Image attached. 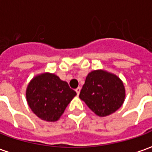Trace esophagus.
<instances>
[{"label": "esophagus", "instance_id": "34e87169", "mask_svg": "<svg viewBox=\"0 0 152 152\" xmlns=\"http://www.w3.org/2000/svg\"><path fill=\"white\" fill-rule=\"evenodd\" d=\"M76 94H77V95H79L80 92V87H78V88H76Z\"/></svg>", "mask_w": 152, "mask_h": 152}]
</instances>
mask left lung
Listing matches in <instances>:
<instances>
[{"label": "left lung", "mask_w": 152, "mask_h": 152, "mask_svg": "<svg viewBox=\"0 0 152 152\" xmlns=\"http://www.w3.org/2000/svg\"><path fill=\"white\" fill-rule=\"evenodd\" d=\"M79 97L97 115L102 117L122 106L125 89L117 76L104 70H95L86 76Z\"/></svg>", "instance_id": "left-lung-1"}]
</instances>
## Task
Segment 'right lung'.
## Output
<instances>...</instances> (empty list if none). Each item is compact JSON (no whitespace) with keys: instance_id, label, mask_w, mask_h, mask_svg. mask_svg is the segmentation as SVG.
<instances>
[{"instance_id":"add662e5","label":"right lung","mask_w":152,"mask_h":152,"mask_svg":"<svg viewBox=\"0 0 152 152\" xmlns=\"http://www.w3.org/2000/svg\"><path fill=\"white\" fill-rule=\"evenodd\" d=\"M76 95L66 81L52 73L35 76L28 84L26 97L28 106L41 120L57 121Z\"/></svg>"}]
</instances>
